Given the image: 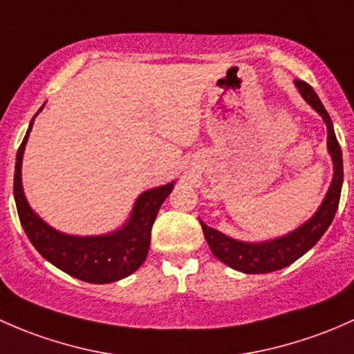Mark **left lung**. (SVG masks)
<instances>
[{
	"label": "left lung",
	"instance_id": "1",
	"mask_svg": "<svg viewBox=\"0 0 354 354\" xmlns=\"http://www.w3.org/2000/svg\"><path fill=\"white\" fill-rule=\"evenodd\" d=\"M295 86H297L301 98L326 122L327 151H329L334 167L333 180H330L329 189H327L326 196H324L322 203L317 207L315 213L304 225H300L286 235L276 236V239L262 240V242H243V240H236L233 236L225 235L216 228L207 227L204 221L199 220L204 239H206L214 257L220 259L223 264L230 266L235 271L245 272V274H264V272L278 271V269L286 268L291 262L307 254L319 242L320 236L326 233L329 225L333 223L334 214L339 206L342 189V153L339 143H337L336 133H334L333 121H330L319 95L313 92L308 83L295 80Z\"/></svg>",
	"mask_w": 354,
	"mask_h": 354
}]
</instances>
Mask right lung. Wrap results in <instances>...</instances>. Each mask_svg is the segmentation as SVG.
Returning <instances> with one entry per match:
<instances>
[{"mask_svg":"<svg viewBox=\"0 0 354 354\" xmlns=\"http://www.w3.org/2000/svg\"><path fill=\"white\" fill-rule=\"evenodd\" d=\"M44 105L39 109L41 112ZM37 112V114H39ZM30 121L15 162L13 194L20 223L39 254L66 274L85 283L105 285L133 274L145 262L150 249L151 227L160 206L176 182L141 192L122 227L102 235H69L47 225L28 204L21 184V162L35 118Z\"/></svg>","mask_w":354,"mask_h":354,"instance_id":"right-lung-1","label":"right lung"}]
</instances>
